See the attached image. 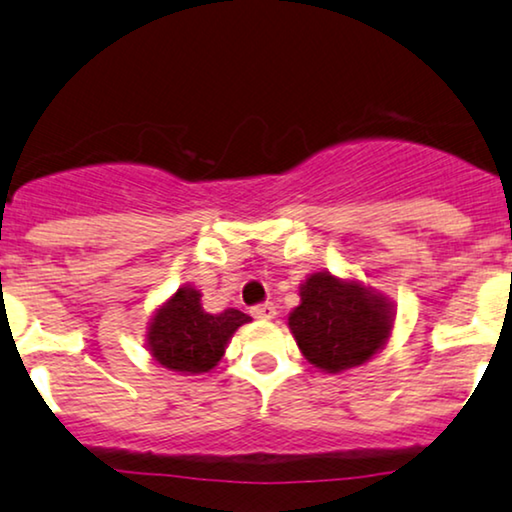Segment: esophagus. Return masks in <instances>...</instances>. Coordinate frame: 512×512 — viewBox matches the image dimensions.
Returning a JSON list of instances; mask_svg holds the SVG:
<instances>
[{
  "label": "esophagus",
  "instance_id": "34e87169",
  "mask_svg": "<svg viewBox=\"0 0 512 512\" xmlns=\"http://www.w3.org/2000/svg\"><path fill=\"white\" fill-rule=\"evenodd\" d=\"M251 315H254L256 320L268 322V320H275L277 310H275V305H272V303H261V305H256V308H251Z\"/></svg>",
  "mask_w": 512,
  "mask_h": 512
}]
</instances>
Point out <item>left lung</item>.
<instances>
[{"instance_id":"obj_1","label":"left lung","mask_w":512,"mask_h":512,"mask_svg":"<svg viewBox=\"0 0 512 512\" xmlns=\"http://www.w3.org/2000/svg\"><path fill=\"white\" fill-rule=\"evenodd\" d=\"M298 296L301 303L289 313V331L305 360L327 374L367 364L393 334L395 303L355 277L310 272Z\"/></svg>"}]
</instances>
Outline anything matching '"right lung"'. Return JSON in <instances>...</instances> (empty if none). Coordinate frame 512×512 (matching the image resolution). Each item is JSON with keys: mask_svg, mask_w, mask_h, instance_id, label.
I'll use <instances>...</instances> for the list:
<instances>
[{"mask_svg": "<svg viewBox=\"0 0 512 512\" xmlns=\"http://www.w3.org/2000/svg\"><path fill=\"white\" fill-rule=\"evenodd\" d=\"M247 322L251 317L235 308L207 313L199 289L183 284L152 313L145 348L164 369L183 376L207 374L221 362L232 334Z\"/></svg>", "mask_w": 512, "mask_h": 512, "instance_id": "right-lung-1", "label": "right lung"}]
</instances>
